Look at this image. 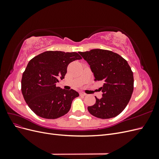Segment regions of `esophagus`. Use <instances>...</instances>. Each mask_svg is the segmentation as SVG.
<instances>
[{
  "label": "esophagus",
  "instance_id": "obj_1",
  "mask_svg": "<svg viewBox=\"0 0 159 159\" xmlns=\"http://www.w3.org/2000/svg\"><path fill=\"white\" fill-rule=\"evenodd\" d=\"M80 95L81 96H85V95H86V94L85 93H84V92H80Z\"/></svg>",
  "mask_w": 159,
  "mask_h": 159
}]
</instances>
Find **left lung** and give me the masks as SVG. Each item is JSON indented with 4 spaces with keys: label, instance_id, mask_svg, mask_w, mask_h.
Segmentation results:
<instances>
[{
    "label": "left lung",
    "instance_id": "1",
    "mask_svg": "<svg viewBox=\"0 0 159 159\" xmlns=\"http://www.w3.org/2000/svg\"><path fill=\"white\" fill-rule=\"evenodd\" d=\"M80 54L87 61L93 73L95 81H103V97L92 106L89 112L100 119L117 116L126 107L134 88L133 73L126 60L110 50L93 49Z\"/></svg>",
    "mask_w": 159,
    "mask_h": 159
}]
</instances>
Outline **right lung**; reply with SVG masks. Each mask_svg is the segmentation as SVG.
<instances>
[{"instance_id":"add662e5","label":"right lung","mask_w":159,"mask_h":159,"mask_svg":"<svg viewBox=\"0 0 159 159\" xmlns=\"http://www.w3.org/2000/svg\"><path fill=\"white\" fill-rule=\"evenodd\" d=\"M80 59L77 52L46 51L28 62L22 74L21 90L28 107L38 116L54 119L69 111L79 93L57 87L56 84L64 78L70 62Z\"/></svg>"}]
</instances>
